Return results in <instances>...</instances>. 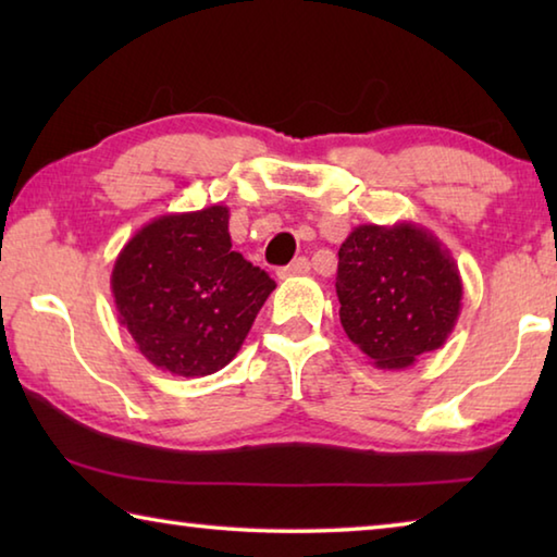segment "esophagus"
Here are the masks:
<instances>
[{
  "instance_id": "1",
  "label": "esophagus",
  "mask_w": 557,
  "mask_h": 557,
  "mask_svg": "<svg viewBox=\"0 0 557 557\" xmlns=\"http://www.w3.org/2000/svg\"><path fill=\"white\" fill-rule=\"evenodd\" d=\"M307 272H309V260H307V258H297L295 262H289L287 268L280 270V277H282V280L301 277V275H307Z\"/></svg>"
}]
</instances>
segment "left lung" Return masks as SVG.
<instances>
[{"mask_svg": "<svg viewBox=\"0 0 557 557\" xmlns=\"http://www.w3.org/2000/svg\"><path fill=\"white\" fill-rule=\"evenodd\" d=\"M336 295L346 336L375 369L400 371L445 346L465 292L445 245L403 221L348 233L338 248Z\"/></svg>", "mask_w": 557, "mask_h": 557, "instance_id": "8db88e82", "label": "left lung"}]
</instances>
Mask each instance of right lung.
Listing matches in <instances>:
<instances>
[{
  "instance_id": "1",
  "label": "right lung",
  "mask_w": 557,
  "mask_h": 557,
  "mask_svg": "<svg viewBox=\"0 0 557 557\" xmlns=\"http://www.w3.org/2000/svg\"><path fill=\"white\" fill-rule=\"evenodd\" d=\"M228 219V206L159 215L120 250L110 277L120 324L159 371H221L277 287L231 248Z\"/></svg>"
}]
</instances>
